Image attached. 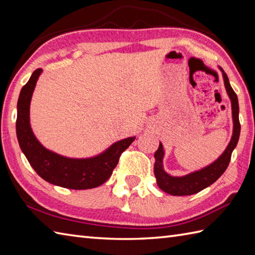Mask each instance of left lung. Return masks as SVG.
Listing matches in <instances>:
<instances>
[{"label":"left lung","mask_w":255,"mask_h":255,"mask_svg":"<svg viewBox=\"0 0 255 255\" xmlns=\"http://www.w3.org/2000/svg\"><path fill=\"white\" fill-rule=\"evenodd\" d=\"M218 68L221 73H223L225 88L231 102L232 122H234V129H232L231 139L224 152L221 153L219 155V158L217 160H215L213 163L203 167V169L191 172L183 176H172L170 174H167L164 171V149L163 145L160 142L159 148L154 153V175L156 178V183H158V186L162 191L170 195H173V196H186V195L196 194L217 181L218 178L224 174L227 167H228L232 151L235 150L238 141H239L241 126L239 122V103H238V96L235 93V91L232 90L229 79L227 77V74L223 70V68Z\"/></svg>","instance_id":"left-lung-1"}]
</instances>
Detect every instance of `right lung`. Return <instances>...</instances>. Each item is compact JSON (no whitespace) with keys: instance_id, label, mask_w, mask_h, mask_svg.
I'll return each instance as SVG.
<instances>
[{"instance_id":"add662e5","label":"right lung","mask_w":255,"mask_h":255,"mask_svg":"<svg viewBox=\"0 0 255 255\" xmlns=\"http://www.w3.org/2000/svg\"><path fill=\"white\" fill-rule=\"evenodd\" d=\"M41 72V69L35 70L19 93L16 136L21 151L37 174L53 185L71 189H88L102 185L112 175L119 156L136 137L114 142L102 153L91 158H68L45 148L32 132L29 118L31 96Z\"/></svg>"}]
</instances>
